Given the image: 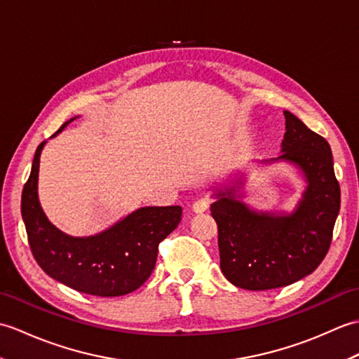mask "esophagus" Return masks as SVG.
<instances>
[{"label":"esophagus","instance_id":"34e87169","mask_svg":"<svg viewBox=\"0 0 359 359\" xmlns=\"http://www.w3.org/2000/svg\"><path fill=\"white\" fill-rule=\"evenodd\" d=\"M208 207H210L208 199H203V197H201V199H196V201H194V203H193V211L196 212V215H201V212L207 211Z\"/></svg>","mask_w":359,"mask_h":359}]
</instances>
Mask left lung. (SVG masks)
Instances as JSON below:
<instances>
[{"label":"left lung","mask_w":359,"mask_h":359,"mask_svg":"<svg viewBox=\"0 0 359 359\" xmlns=\"http://www.w3.org/2000/svg\"><path fill=\"white\" fill-rule=\"evenodd\" d=\"M280 154L262 165L284 162L306 180L292 211L255 210L245 197V172L212 187L211 215L219 230L220 270L233 285L270 290L293 284L313 273L329 251L341 207L330 144L292 112L284 111Z\"/></svg>","instance_id":"8db88e82"}]
</instances>
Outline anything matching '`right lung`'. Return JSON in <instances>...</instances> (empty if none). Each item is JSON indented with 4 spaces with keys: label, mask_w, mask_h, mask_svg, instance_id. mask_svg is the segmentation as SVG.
<instances>
[{
    "label": "right lung",
    "mask_w": 359,
    "mask_h": 359,
    "mask_svg": "<svg viewBox=\"0 0 359 359\" xmlns=\"http://www.w3.org/2000/svg\"><path fill=\"white\" fill-rule=\"evenodd\" d=\"M75 118L67 120L52 137ZM44 144L40 143L35 151L21 196V216L38 265L62 284L94 296H123L142 287L156 266L158 243L180 224L182 207H142L98 234H66L44 215L38 199Z\"/></svg>",
    "instance_id": "right-lung-1"
}]
</instances>
